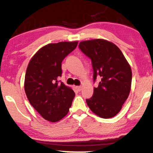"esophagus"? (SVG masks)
Wrapping results in <instances>:
<instances>
[{
	"mask_svg": "<svg viewBox=\"0 0 153 153\" xmlns=\"http://www.w3.org/2000/svg\"><path fill=\"white\" fill-rule=\"evenodd\" d=\"M75 89L78 91H80L82 89V86H75Z\"/></svg>",
	"mask_w": 153,
	"mask_h": 153,
	"instance_id": "1",
	"label": "esophagus"
}]
</instances>
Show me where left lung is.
I'll list each match as a JSON object with an SVG mask.
<instances>
[{"label":"left lung","mask_w":153,"mask_h":153,"mask_svg":"<svg viewBox=\"0 0 153 153\" xmlns=\"http://www.w3.org/2000/svg\"><path fill=\"white\" fill-rule=\"evenodd\" d=\"M82 53L91 61L93 80L100 79L92 97L86 99L91 111L102 118H111L120 111L131 87L132 72L129 64L114 43L104 39L81 42Z\"/></svg>","instance_id":"obj_1"}]
</instances>
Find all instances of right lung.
<instances>
[{
  "label": "right lung",
  "instance_id": "right-lung-1",
  "mask_svg": "<svg viewBox=\"0 0 153 153\" xmlns=\"http://www.w3.org/2000/svg\"><path fill=\"white\" fill-rule=\"evenodd\" d=\"M78 42H62L44 46L30 59L25 76V91L30 105L46 120L59 121L67 114L75 97L70 87L59 81L62 62Z\"/></svg>",
  "mask_w": 153,
  "mask_h": 153
}]
</instances>
